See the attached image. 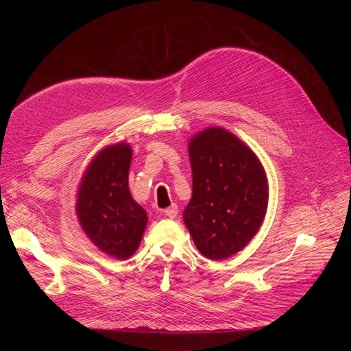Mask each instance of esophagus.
Returning <instances> with one entry per match:
<instances>
[{
    "mask_svg": "<svg viewBox=\"0 0 351 351\" xmlns=\"http://www.w3.org/2000/svg\"><path fill=\"white\" fill-rule=\"evenodd\" d=\"M163 213L168 216V217H171V219H175L176 217V215H178V206L173 204V205H171L169 208H166L165 210H163Z\"/></svg>",
    "mask_w": 351,
    "mask_h": 351,
    "instance_id": "obj_1",
    "label": "esophagus"
}]
</instances>
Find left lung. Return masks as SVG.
Masks as SVG:
<instances>
[{
    "label": "left lung",
    "mask_w": 351,
    "mask_h": 351,
    "mask_svg": "<svg viewBox=\"0 0 351 351\" xmlns=\"http://www.w3.org/2000/svg\"><path fill=\"white\" fill-rule=\"evenodd\" d=\"M192 199L183 220L197 250L222 261L242 250L261 229L269 188L261 160L223 128H208L189 142Z\"/></svg>",
    "instance_id": "8db88e82"
}]
</instances>
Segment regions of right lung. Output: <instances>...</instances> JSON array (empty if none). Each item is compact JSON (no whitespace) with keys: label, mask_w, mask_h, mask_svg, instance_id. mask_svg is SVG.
<instances>
[{"label":"right lung","mask_w":351,"mask_h":351,"mask_svg":"<svg viewBox=\"0 0 351 351\" xmlns=\"http://www.w3.org/2000/svg\"><path fill=\"white\" fill-rule=\"evenodd\" d=\"M132 149L119 142L104 147L82 176L77 216L85 234L99 250L115 259L131 257L147 223L145 209L128 188Z\"/></svg>","instance_id":"obj_1"}]
</instances>
